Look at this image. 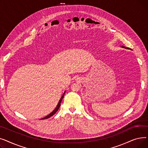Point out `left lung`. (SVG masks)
Segmentation results:
<instances>
[{
    "mask_svg": "<svg viewBox=\"0 0 148 148\" xmlns=\"http://www.w3.org/2000/svg\"><path fill=\"white\" fill-rule=\"evenodd\" d=\"M121 47H122V48H125V49H129L128 48H126V47H124V46H121Z\"/></svg>",
    "mask_w": 148,
    "mask_h": 148,
    "instance_id": "8db88e82",
    "label": "left lung"
}]
</instances>
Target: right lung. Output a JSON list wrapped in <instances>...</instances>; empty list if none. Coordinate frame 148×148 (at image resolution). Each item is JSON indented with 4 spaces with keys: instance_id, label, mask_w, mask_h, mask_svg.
Instances as JSON below:
<instances>
[{
    "instance_id": "obj_1",
    "label": "right lung",
    "mask_w": 148,
    "mask_h": 148,
    "mask_svg": "<svg viewBox=\"0 0 148 148\" xmlns=\"http://www.w3.org/2000/svg\"><path fill=\"white\" fill-rule=\"evenodd\" d=\"M65 92L64 93V94H63V95L62 96V97H61V98L60 99V100H59V102L58 103V104L57 105V106H56V107L54 108V110L51 113H50L49 115H47V116H46L45 117H44V118H42V119H48V118H50L51 116H52L53 115H54V114H55L57 112H58V109L59 108V107H60V103H61V102H62V99H63V98H64V95H65Z\"/></svg>"
}]
</instances>
